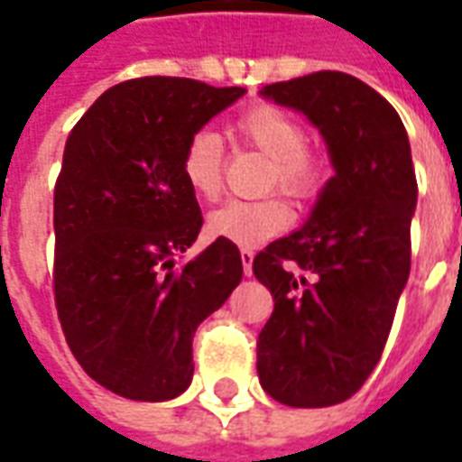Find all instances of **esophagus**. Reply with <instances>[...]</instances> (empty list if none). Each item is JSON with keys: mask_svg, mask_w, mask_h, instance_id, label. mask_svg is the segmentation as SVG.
I'll return each mask as SVG.
<instances>
[{"mask_svg": "<svg viewBox=\"0 0 462 462\" xmlns=\"http://www.w3.org/2000/svg\"><path fill=\"white\" fill-rule=\"evenodd\" d=\"M240 260H242V270H245V274L250 277V274H252V260H254V252L245 247V250H240Z\"/></svg>", "mask_w": 462, "mask_h": 462, "instance_id": "34e87169", "label": "esophagus"}]
</instances>
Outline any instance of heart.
Here are the masks:
<instances>
[{
	"label": "heart",
	"mask_w": 462,
	"mask_h": 462,
	"mask_svg": "<svg viewBox=\"0 0 462 462\" xmlns=\"http://www.w3.org/2000/svg\"><path fill=\"white\" fill-rule=\"evenodd\" d=\"M237 141L270 158L264 188L287 192L294 200L317 195L327 175L321 155L307 148V131L290 111L274 104L245 108L230 125ZM180 172L195 198L212 202L220 198L225 178V151L217 133L200 128L182 145ZM291 210L280 195L262 200H230L208 215V235L240 247H257L290 227Z\"/></svg>",
	"instance_id": "heart-1"
}]
</instances>
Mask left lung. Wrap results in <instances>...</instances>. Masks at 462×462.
I'll return each mask as SVG.
<instances>
[{
    "mask_svg": "<svg viewBox=\"0 0 462 462\" xmlns=\"http://www.w3.org/2000/svg\"><path fill=\"white\" fill-rule=\"evenodd\" d=\"M260 94L319 128L337 172L307 225L252 262L274 300L257 374L284 406H334L376 368L411 272V143L396 108L356 76L317 71Z\"/></svg>",
    "mask_w": 462,
    "mask_h": 462,
    "instance_id": "8db88e82",
    "label": "left lung"
}]
</instances>
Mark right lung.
Here are the masks:
<instances>
[{
	"label": "right lung",
	"instance_id": "obj_1",
	"mask_svg": "<svg viewBox=\"0 0 462 462\" xmlns=\"http://www.w3.org/2000/svg\"><path fill=\"white\" fill-rule=\"evenodd\" d=\"M245 88L145 76L108 88L66 138L54 188V300L66 344L96 383L168 401L192 381V337L242 280L237 245L195 260L200 205L182 145Z\"/></svg>",
	"mask_w": 462,
	"mask_h": 462
}]
</instances>
